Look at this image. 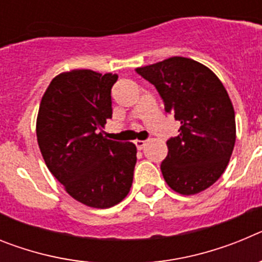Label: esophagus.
Masks as SVG:
<instances>
[{
    "mask_svg": "<svg viewBox=\"0 0 262 262\" xmlns=\"http://www.w3.org/2000/svg\"><path fill=\"white\" fill-rule=\"evenodd\" d=\"M145 144H147V142H145V140H136L135 142V145L138 149H143Z\"/></svg>",
    "mask_w": 262,
    "mask_h": 262,
    "instance_id": "1",
    "label": "esophagus"
}]
</instances>
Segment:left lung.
<instances>
[{
    "label": "left lung",
    "mask_w": 262,
    "mask_h": 262,
    "mask_svg": "<svg viewBox=\"0 0 262 262\" xmlns=\"http://www.w3.org/2000/svg\"><path fill=\"white\" fill-rule=\"evenodd\" d=\"M163 98L165 110L181 122L166 142L161 163L166 184L184 195L211 186L223 174L236 140L235 111L212 71L198 61L174 56L136 69Z\"/></svg>",
    "instance_id": "8db88e82"
}]
</instances>
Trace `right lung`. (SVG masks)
I'll return each instance as SVG.
<instances>
[{"label":"right lung","instance_id":"add662e5","mask_svg":"<svg viewBox=\"0 0 262 262\" xmlns=\"http://www.w3.org/2000/svg\"><path fill=\"white\" fill-rule=\"evenodd\" d=\"M117 80L90 69L60 73L46 90L36 119L50 172L69 195L96 209L111 207L128 194L136 164L135 144L102 136L101 127L113 117Z\"/></svg>","mask_w":262,"mask_h":262}]
</instances>
